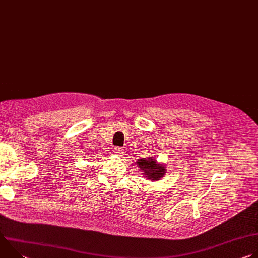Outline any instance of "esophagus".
<instances>
[{
  "mask_svg": "<svg viewBox=\"0 0 258 258\" xmlns=\"http://www.w3.org/2000/svg\"><path fill=\"white\" fill-rule=\"evenodd\" d=\"M113 152L115 155H118V156H121L123 154V150L122 148H120V147H116V148H114Z\"/></svg>",
  "mask_w": 258,
  "mask_h": 258,
  "instance_id": "esophagus-1",
  "label": "esophagus"
}]
</instances>
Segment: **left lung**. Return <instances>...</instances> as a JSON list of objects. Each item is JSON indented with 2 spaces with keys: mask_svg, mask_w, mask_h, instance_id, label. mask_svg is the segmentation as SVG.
Masks as SVG:
<instances>
[{
  "mask_svg": "<svg viewBox=\"0 0 258 258\" xmlns=\"http://www.w3.org/2000/svg\"><path fill=\"white\" fill-rule=\"evenodd\" d=\"M137 165L144 172V176L149 180H158L166 173L165 166L158 163L154 158H141L138 159Z\"/></svg>",
  "mask_w": 258,
  "mask_h": 258,
  "instance_id": "left-lung-1",
  "label": "left lung"
}]
</instances>
